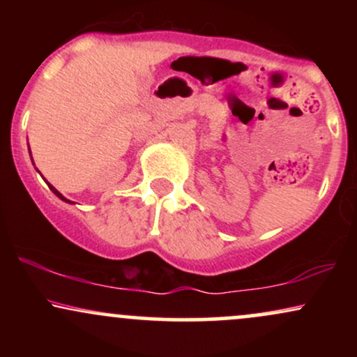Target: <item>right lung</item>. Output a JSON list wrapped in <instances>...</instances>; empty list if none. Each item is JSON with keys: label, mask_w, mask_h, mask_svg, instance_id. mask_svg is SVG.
<instances>
[{"label": "right lung", "mask_w": 357, "mask_h": 357, "mask_svg": "<svg viewBox=\"0 0 357 357\" xmlns=\"http://www.w3.org/2000/svg\"><path fill=\"white\" fill-rule=\"evenodd\" d=\"M30 154H31V153H30ZM48 186H50V190H52L53 192H55V195H56V196H59V198L61 199V202H65V203H72V202H70V199H67V198H65V196H63V195H61V192H60V191H56V190H55V188H53V186H52V184H48Z\"/></svg>", "instance_id": "right-lung-1"}]
</instances>
